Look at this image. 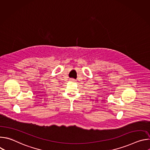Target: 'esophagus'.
<instances>
[{"instance_id":"1","label":"esophagus","mask_w":150,"mask_h":150,"mask_svg":"<svg viewBox=\"0 0 150 150\" xmlns=\"http://www.w3.org/2000/svg\"><path fill=\"white\" fill-rule=\"evenodd\" d=\"M70 81H71V82H75V79H73V78H71V79H70Z\"/></svg>"}]
</instances>
